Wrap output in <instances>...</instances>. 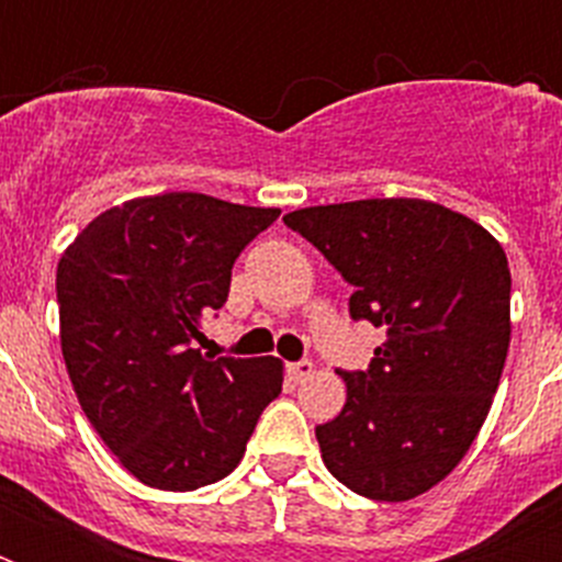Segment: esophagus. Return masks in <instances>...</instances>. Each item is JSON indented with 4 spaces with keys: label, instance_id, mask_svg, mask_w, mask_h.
<instances>
[{
    "label": "esophagus",
    "instance_id": "34e87169",
    "mask_svg": "<svg viewBox=\"0 0 562 562\" xmlns=\"http://www.w3.org/2000/svg\"><path fill=\"white\" fill-rule=\"evenodd\" d=\"M312 373H315V364H312V361H297V364H289L291 382H306Z\"/></svg>",
    "mask_w": 562,
    "mask_h": 562
}]
</instances>
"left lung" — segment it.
<instances>
[{
  "mask_svg": "<svg viewBox=\"0 0 562 562\" xmlns=\"http://www.w3.org/2000/svg\"><path fill=\"white\" fill-rule=\"evenodd\" d=\"M285 224L350 285V315L384 326L370 370L341 373V414L317 426L326 470L373 502L449 475L490 414L510 347V271L496 238L423 198L306 206Z\"/></svg>",
  "mask_w": 562,
  "mask_h": 562,
  "instance_id": "obj_1",
  "label": "left lung"
}]
</instances>
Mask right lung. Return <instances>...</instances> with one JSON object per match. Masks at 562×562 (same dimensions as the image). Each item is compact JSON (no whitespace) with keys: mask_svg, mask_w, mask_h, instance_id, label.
<instances>
[{"mask_svg":"<svg viewBox=\"0 0 562 562\" xmlns=\"http://www.w3.org/2000/svg\"><path fill=\"white\" fill-rule=\"evenodd\" d=\"M280 218L212 194H145L110 206L57 262L60 350L83 414L134 479L154 490L215 484L245 458L282 361L203 359L238 254Z\"/></svg>","mask_w":562,"mask_h":562,"instance_id":"right-lung-1","label":"right lung"}]
</instances>
